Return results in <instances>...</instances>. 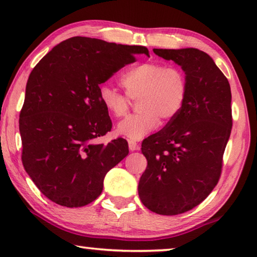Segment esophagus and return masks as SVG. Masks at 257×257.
Segmentation results:
<instances>
[{
    "label": "esophagus",
    "mask_w": 257,
    "mask_h": 257,
    "mask_svg": "<svg viewBox=\"0 0 257 257\" xmlns=\"http://www.w3.org/2000/svg\"><path fill=\"white\" fill-rule=\"evenodd\" d=\"M128 148H130V150H131V151H136V150L140 149V147H139L138 143L136 141H133V140L128 141Z\"/></svg>",
    "instance_id": "esophagus-1"
}]
</instances>
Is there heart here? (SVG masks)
Here are the masks:
<instances>
[{
  "label": "heart",
  "instance_id": "heart-1",
  "mask_svg": "<svg viewBox=\"0 0 257 257\" xmlns=\"http://www.w3.org/2000/svg\"><path fill=\"white\" fill-rule=\"evenodd\" d=\"M125 89L120 93L108 84L100 85L98 97L103 108L115 117H123L131 100H138L140 110L126 117L117 126V132L131 140H140L161 121L174 119L185 105L188 80L181 67L160 62H146L131 67L121 75Z\"/></svg>",
  "mask_w": 257,
  "mask_h": 257
}]
</instances>
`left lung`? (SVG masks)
<instances>
[{
    "instance_id": "8db88e82",
    "label": "left lung",
    "mask_w": 257,
    "mask_h": 257,
    "mask_svg": "<svg viewBox=\"0 0 257 257\" xmlns=\"http://www.w3.org/2000/svg\"><path fill=\"white\" fill-rule=\"evenodd\" d=\"M154 52L182 66L188 93L181 112L143 140L148 166L138 190L152 212L176 215L199 205L219 182L232 126L231 91L228 79L200 49Z\"/></svg>"
}]
</instances>
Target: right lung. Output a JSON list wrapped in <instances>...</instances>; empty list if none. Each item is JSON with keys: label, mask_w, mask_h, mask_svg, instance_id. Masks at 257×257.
<instances>
[{"label": "right lung", "mask_w": 257, "mask_h": 257, "mask_svg": "<svg viewBox=\"0 0 257 257\" xmlns=\"http://www.w3.org/2000/svg\"><path fill=\"white\" fill-rule=\"evenodd\" d=\"M145 46L72 37L56 45L34 67L20 111L22 164L43 194L78 208L101 194L103 178L128 155L127 141L98 145L111 120L99 85L136 62Z\"/></svg>", "instance_id": "right-lung-1"}]
</instances>
